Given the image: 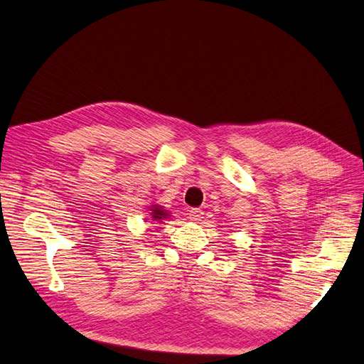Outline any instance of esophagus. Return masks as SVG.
Segmentation results:
<instances>
[{
	"mask_svg": "<svg viewBox=\"0 0 364 364\" xmlns=\"http://www.w3.org/2000/svg\"><path fill=\"white\" fill-rule=\"evenodd\" d=\"M188 215L191 220H194V222H199L203 215V211L200 208H191V209H188Z\"/></svg>",
	"mask_w": 364,
	"mask_h": 364,
	"instance_id": "esophagus-1",
	"label": "esophagus"
}]
</instances>
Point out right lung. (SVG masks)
Returning a JSON list of instances; mask_svg holds the SVG:
<instances>
[{
  "label": "right lung",
  "mask_w": 364,
  "mask_h": 364,
  "mask_svg": "<svg viewBox=\"0 0 364 364\" xmlns=\"http://www.w3.org/2000/svg\"><path fill=\"white\" fill-rule=\"evenodd\" d=\"M167 214H165L161 208H155L153 209V218H162V217H165Z\"/></svg>",
  "instance_id": "obj_1"
}]
</instances>
